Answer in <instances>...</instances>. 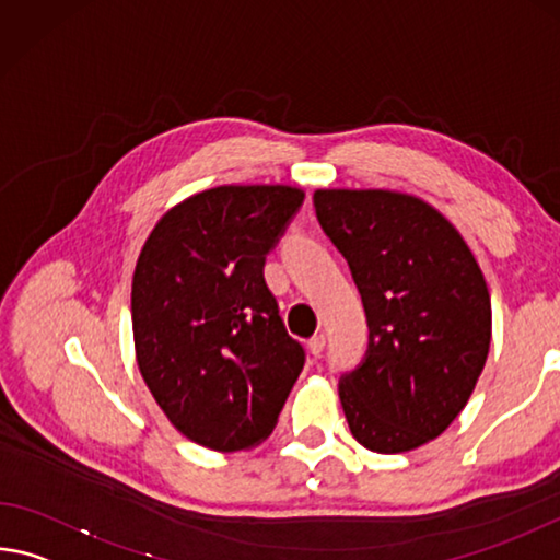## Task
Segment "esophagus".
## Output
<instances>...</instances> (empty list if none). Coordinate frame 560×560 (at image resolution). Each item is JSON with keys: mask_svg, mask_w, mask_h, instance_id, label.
Returning <instances> with one entry per match:
<instances>
[{"mask_svg": "<svg viewBox=\"0 0 560 560\" xmlns=\"http://www.w3.org/2000/svg\"><path fill=\"white\" fill-rule=\"evenodd\" d=\"M324 346H326V336L316 334L314 339H308V353H312V357H322Z\"/></svg>", "mask_w": 560, "mask_h": 560, "instance_id": "obj_1", "label": "esophagus"}]
</instances>
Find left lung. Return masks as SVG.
<instances>
[{
	"label": "left lung",
	"instance_id": "left-lung-1",
	"mask_svg": "<svg viewBox=\"0 0 560 560\" xmlns=\"http://www.w3.org/2000/svg\"><path fill=\"white\" fill-rule=\"evenodd\" d=\"M316 219L349 261L369 349L339 381L349 429L376 454L441 436L491 346V296L464 236L431 203L384 189H318Z\"/></svg>",
	"mask_w": 560,
	"mask_h": 560
}]
</instances>
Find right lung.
Instances as JSON below:
<instances>
[{"label": "right lung", "mask_w": 560, "mask_h": 560, "mask_svg": "<svg viewBox=\"0 0 560 560\" xmlns=\"http://www.w3.org/2000/svg\"><path fill=\"white\" fill-rule=\"evenodd\" d=\"M304 191L217 186L159 219L131 281L141 376L166 419L199 446L232 454L261 443L304 369L264 281Z\"/></svg>", "instance_id": "right-lung-1"}]
</instances>
